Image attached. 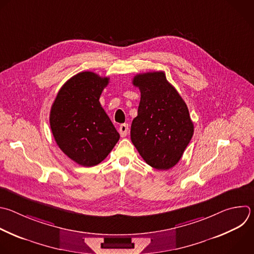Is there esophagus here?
Masks as SVG:
<instances>
[{
  "label": "esophagus",
  "instance_id": "1",
  "mask_svg": "<svg viewBox=\"0 0 254 254\" xmlns=\"http://www.w3.org/2000/svg\"><path fill=\"white\" fill-rule=\"evenodd\" d=\"M127 130H128V125L127 124H123L120 126L119 131L122 137H125L127 134Z\"/></svg>",
  "mask_w": 254,
  "mask_h": 254
}]
</instances>
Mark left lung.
Here are the masks:
<instances>
[{"label":"left lung","mask_w":254,"mask_h":254,"mask_svg":"<svg viewBox=\"0 0 254 254\" xmlns=\"http://www.w3.org/2000/svg\"><path fill=\"white\" fill-rule=\"evenodd\" d=\"M132 83L140 91V102L131 123V141L148 165L170 170L180 161L193 135L187 104L164 71L138 73Z\"/></svg>","instance_id":"obj_1"}]
</instances>
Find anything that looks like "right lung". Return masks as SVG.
I'll list each match as a JSON object with an SVG mask.
<instances>
[{
	"label": "right lung",
	"mask_w": 254,
	"mask_h": 254,
	"mask_svg": "<svg viewBox=\"0 0 254 254\" xmlns=\"http://www.w3.org/2000/svg\"><path fill=\"white\" fill-rule=\"evenodd\" d=\"M109 80L93 71L78 72L64 82L51 109L50 125L57 144L82 166L102 162L120 139L100 103Z\"/></svg>",
	"instance_id": "obj_1"
}]
</instances>
